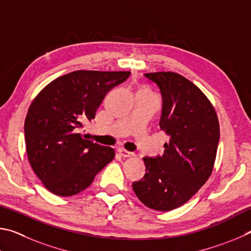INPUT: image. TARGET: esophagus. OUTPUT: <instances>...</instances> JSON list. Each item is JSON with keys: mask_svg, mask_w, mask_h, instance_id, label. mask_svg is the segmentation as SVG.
Returning a JSON list of instances; mask_svg holds the SVG:
<instances>
[{"mask_svg": "<svg viewBox=\"0 0 251 251\" xmlns=\"http://www.w3.org/2000/svg\"><path fill=\"white\" fill-rule=\"evenodd\" d=\"M118 152H119V154H120L122 157H131V156H134V154H133L132 152L126 151V150H125V149H122V148L119 149Z\"/></svg>", "mask_w": 251, "mask_h": 251, "instance_id": "esophagus-1", "label": "esophagus"}]
</instances>
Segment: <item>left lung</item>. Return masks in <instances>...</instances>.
Returning <instances> with one entry per match:
<instances>
[{"label":"left lung","mask_w":251,"mask_h":251,"mask_svg":"<svg viewBox=\"0 0 251 251\" xmlns=\"http://www.w3.org/2000/svg\"><path fill=\"white\" fill-rule=\"evenodd\" d=\"M160 88L164 154L143 157L146 174L132 188L149 208L168 212L185 204L213 172L219 141L216 111L199 87L176 73L144 74Z\"/></svg>","instance_id":"left-lung-1"}]
</instances>
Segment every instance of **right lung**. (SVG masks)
I'll use <instances>...</instances> for the list:
<instances>
[{"instance_id":"right-lung-1","label":"right lung","mask_w":251,"mask_h":251,"mask_svg":"<svg viewBox=\"0 0 251 251\" xmlns=\"http://www.w3.org/2000/svg\"><path fill=\"white\" fill-rule=\"evenodd\" d=\"M130 72L77 70L58 77L30 103L25 119L26 151L35 174L48 191L73 196L90 185L114 157L112 148L86 140L77 130Z\"/></svg>"}]
</instances>
